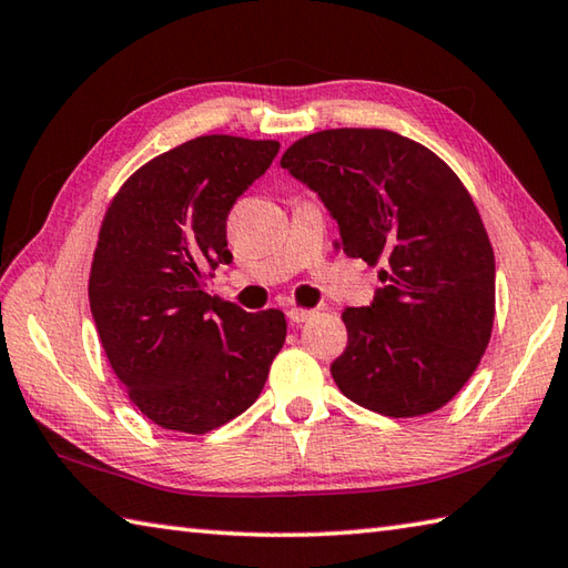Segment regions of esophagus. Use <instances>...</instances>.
<instances>
[{
  "label": "esophagus",
  "mask_w": 568,
  "mask_h": 568,
  "mask_svg": "<svg viewBox=\"0 0 568 568\" xmlns=\"http://www.w3.org/2000/svg\"><path fill=\"white\" fill-rule=\"evenodd\" d=\"M315 317V310H307V307H291L287 310V320L293 322V325H300V322H307Z\"/></svg>",
  "instance_id": "1"
}]
</instances>
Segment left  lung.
I'll return each mask as SVG.
<instances>
[{
	"label": "left lung",
	"instance_id": "obj_1",
	"mask_svg": "<svg viewBox=\"0 0 568 568\" xmlns=\"http://www.w3.org/2000/svg\"><path fill=\"white\" fill-rule=\"evenodd\" d=\"M283 170L337 219L335 248L384 265L372 307H347L339 392L392 418L446 406L480 364L495 322V253L460 176L416 140L335 128L293 142Z\"/></svg>",
	"mask_w": 568,
	"mask_h": 568
}]
</instances>
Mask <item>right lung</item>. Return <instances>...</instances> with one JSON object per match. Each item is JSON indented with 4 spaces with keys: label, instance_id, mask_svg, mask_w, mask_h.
<instances>
[{
    "label": "right lung",
    "instance_id": "right-lung-1",
    "mask_svg": "<svg viewBox=\"0 0 568 568\" xmlns=\"http://www.w3.org/2000/svg\"><path fill=\"white\" fill-rule=\"evenodd\" d=\"M281 142L194 138L142 164L105 209L88 300L130 402L166 430L202 433L241 416L285 342L281 310L246 313L206 293L229 263L226 219Z\"/></svg>",
    "mask_w": 568,
    "mask_h": 568
}]
</instances>
